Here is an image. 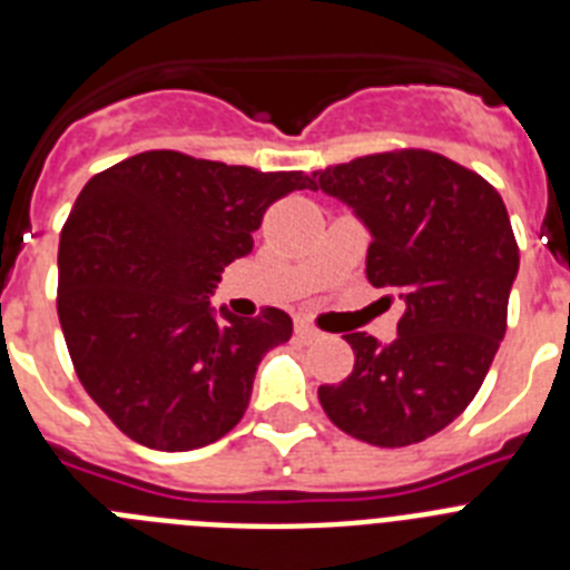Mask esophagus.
<instances>
[{
  "mask_svg": "<svg viewBox=\"0 0 570 570\" xmlns=\"http://www.w3.org/2000/svg\"><path fill=\"white\" fill-rule=\"evenodd\" d=\"M296 336H299V340H305V342H311V340H316V336H320V331H316L311 322L296 320Z\"/></svg>",
  "mask_w": 570,
  "mask_h": 570,
  "instance_id": "34e87169",
  "label": "esophagus"
}]
</instances>
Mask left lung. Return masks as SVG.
<instances>
[{"label":"left lung","mask_w":570,"mask_h":570,"mask_svg":"<svg viewBox=\"0 0 570 570\" xmlns=\"http://www.w3.org/2000/svg\"><path fill=\"white\" fill-rule=\"evenodd\" d=\"M314 176V190L351 205L374 236L367 282L405 302L391 345L345 334L354 371L320 385V402L354 440L414 445L471 405L505 336L520 271L505 203L480 174L422 148L360 156Z\"/></svg>","instance_id":"1"}]
</instances>
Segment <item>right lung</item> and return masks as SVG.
Here are the masks:
<instances>
[{
	"instance_id": "add662e5",
	"label": "right lung",
	"mask_w": 570,
	"mask_h": 570,
	"mask_svg": "<svg viewBox=\"0 0 570 570\" xmlns=\"http://www.w3.org/2000/svg\"><path fill=\"white\" fill-rule=\"evenodd\" d=\"M314 188L265 170L145 150L90 179L59 236L57 314L88 396L125 436L190 451L242 420L285 311L214 316L208 294L276 199Z\"/></svg>"
}]
</instances>
